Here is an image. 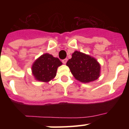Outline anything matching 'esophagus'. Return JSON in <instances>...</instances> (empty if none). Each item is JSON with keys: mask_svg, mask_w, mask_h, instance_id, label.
Masks as SVG:
<instances>
[{"mask_svg": "<svg viewBox=\"0 0 129 129\" xmlns=\"http://www.w3.org/2000/svg\"><path fill=\"white\" fill-rule=\"evenodd\" d=\"M67 61H68V59H63V60H62V63H63V64H66V63H67Z\"/></svg>", "mask_w": 129, "mask_h": 129, "instance_id": "esophagus-1", "label": "esophagus"}]
</instances>
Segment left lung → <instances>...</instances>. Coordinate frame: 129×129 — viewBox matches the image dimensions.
I'll return each instance as SVG.
<instances>
[{"mask_svg": "<svg viewBox=\"0 0 129 129\" xmlns=\"http://www.w3.org/2000/svg\"><path fill=\"white\" fill-rule=\"evenodd\" d=\"M74 77L79 81L88 83L100 77L101 65L96 59L89 55L75 51L67 62Z\"/></svg>", "mask_w": 129, "mask_h": 129, "instance_id": "left-lung-1", "label": "left lung"}]
</instances>
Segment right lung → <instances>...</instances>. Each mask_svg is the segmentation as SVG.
<instances>
[{"label":"right lung","instance_id":"obj_1","mask_svg":"<svg viewBox=\"0 0 129 129\" xmlns=\"http://www.w3.org/2000/svg\"><path fill=\"white\" fill-rule=\"evenodd\" d=\"M57 57L46 53L37 58L31 67V72L35 80L48 83L56 76L57 68L62 65Z\"/></svg>","mask_w":129,"mask_h":129}]
</instances>
